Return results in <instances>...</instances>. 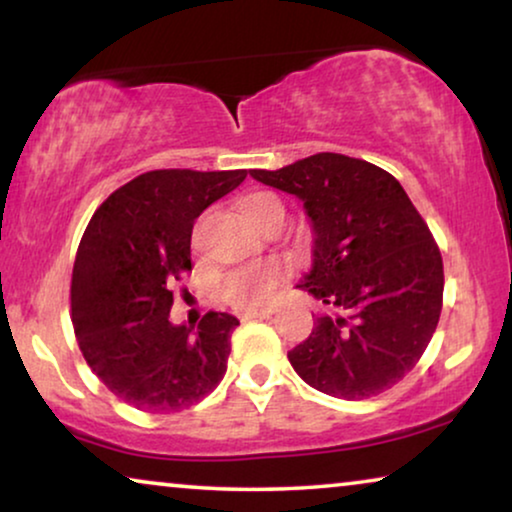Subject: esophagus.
<instances>
[{
    "mask_svg": "<svg viewBox=\"0 0 512 512\" xmlns=\"http://www.w3.org/2000/svg\"><path fill=\"white\" fill-rule=\"evenodd\" d=\"M272 310H247L242 314V321H251V319H268Z\"/></svg>",
    "mask_w": 512,
    "mask_h": 512,
    "instance_id": "obj_1",
    "label": "esophagus"
}]
</instances>
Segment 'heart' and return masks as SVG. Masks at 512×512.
<instances>
[{
    "label": "heart",
    "instance_id": "1",
    "mask_svg": "<svg viewBox=\"0 0 512 512\" xmlns=\"http://www.w3.org/2000/svg\"><path fill=\"white\" fill-rule=\"evenodd\" d=\"M240 209L251 226L265 228L272 221L284 219V205L275 193L254 191L247 193L240 202ZM284 279V268L275 261L249 265V268H237L221 277L219 293L221 298L240 310H258L268 305L275 296V289Z\"/></svg>",
    "mask_w": 512,
    "mask_h": 512
}]
</instances>
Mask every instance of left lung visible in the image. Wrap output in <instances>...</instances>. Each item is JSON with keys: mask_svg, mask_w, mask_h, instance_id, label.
<instances>
[{"mask_svg": "<svg viewBox=\"0 0 512 512\" xmlns=\"http://www.w3.org/2000/svg\"><path fill=\"white\" fill-rule=\"evenodd\" d=\"M251 177L303 200L314 261L298 289L333 310L291 349L293 370L345 401L394 387L436 333L445 284L443 256L408 193L382 167L342 153Z\"/></svg>", "mask_w": 512, "mask_h": 512, "instance_id": "8db88e82", "label": "left lung"}]
</instances>
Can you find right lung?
<instances>
[{"label":"right lung","mask_w":512,"mask_h":512,"mask_svg":"<svg viewBox=\"0 0 512 512\" xmlns=\"http://www.w3.org/2000/svg\"><path fill=\"white\" fill-rule=\"evenodd\" d=\"M247 170H153L97 207L72 272V324L83 359L111 394L144 412H179L228 368L233 314L170 321L172 284L191 272L193 223Z\"/></svg>","instance_id":"add662e5"}]
</instances>
